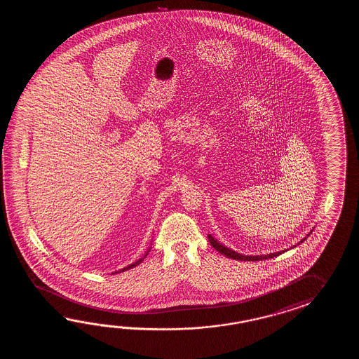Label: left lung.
I'll return each instance as SVG.
<instances>
[{"mask_svg":"<svg viewBox=\"0 0 359 359\" xmlns=\"http://www.w3.org/2000/svg\"><path fill=\"white\" fill-rule=\"evenodd\" d=\"M311 233H312V231L306 235V237L309 236ZM306 237H304L300 243H298V245H300L303 241H305V240H306ZM208 238H209V241H210V245L213 246L214 249H215L217 252H221V254L226 255L227 258H231V259L244 260V262L245 260H249V262H257V260L271 259V258L278 257L280 254H283V252H286V250H283V252H271V254H266V255H244V254H240V252L231 250V249H229L227 246H224V245L221 244L219 241H217L212 235H208ZM295 246H297V245H294V248H295ZM291 249H292V248H291Z\"/></svg>","mask_w":359,"mask_h":359,"instance_id":"8db88e82","label":"left lung"}]
</instances>
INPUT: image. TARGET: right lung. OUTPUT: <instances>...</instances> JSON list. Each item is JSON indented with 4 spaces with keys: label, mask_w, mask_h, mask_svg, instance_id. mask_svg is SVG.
I'll use <instances>...</instances> for the list:
<instances>
[{
    "label": "right lung",
    "mask_w": 359,
    "mask_h": 359,
    "mask_svg": "<svg viewBox=\"0 0 359 359\" xmlns=\"http://www.w3.org/2000/svg\"><path fill=\"white\" fill-rule=\"evenodd\" d=\"M150 249H151V248H149V249H147V252H145V255H144L142 258H140V259L136 260L135 263H132V264H130V266H127V267H124L122 268V269H119V271H116V272H114V273H121V272H124V271H128V269H130V268H135L136 267V266H138V264H140V263H141V262L145 259L146 257H147V254H149V252H150Z\"/></svg>",
    "instance_id": "obj_1"
}]
</instances>
